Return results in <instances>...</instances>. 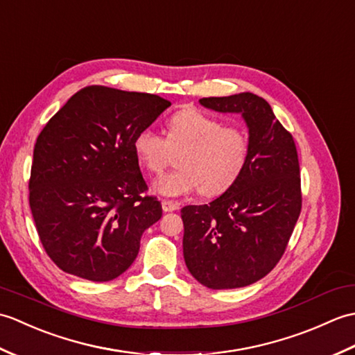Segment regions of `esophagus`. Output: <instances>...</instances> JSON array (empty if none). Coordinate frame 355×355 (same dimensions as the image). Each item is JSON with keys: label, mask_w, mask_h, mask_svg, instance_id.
I'll use <instances>...</instances> for the list:
<instances>
[{"label": "esophagus", "mask_w": 355, "mask_h": 355, "mask_svg": "<svg viewBox=\"0 0 355 355\" xmlns=\"http://www.w3.org/2000/svg\"><path fill=\"white\" fill-rule=\"evenodd\" d=\"M162 209L165 212H171V211H176L179 209V203L178 202H173V200H162Z\"/></svg>", "instance_id": "obj_1"}]
</instances>
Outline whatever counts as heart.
<instances>
[{
	"label": "heart",
	"instance_id": "heart-1",
	"mask_svg": "<svg viewBox=\"0 0 355 355\" xmlns=\"http://www.w3.org/2000/svg\"><path fill=\"white\" fill-rule=\"evenodd\" d=\"M132 147L141 167L150 173H161L173 152H182L178 159L180 168L153 182V191L168 198L194 191L223 194L237 182L249 159L246 133L194 107L170 118L167 139L152 128H143L133 137Z\"/></svg>",
	"mask_w": 355,
	"mask_h": 355
}]
</instances>
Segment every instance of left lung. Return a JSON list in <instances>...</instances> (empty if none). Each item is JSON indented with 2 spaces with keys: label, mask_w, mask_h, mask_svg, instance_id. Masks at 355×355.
Returning <instances> with one entry per match:
<instances>
[{
  "label": "left lung",
  "mask_w": 355,
  "mask_h": 355,
  "mask_svg": "<svg viewBox=\"0 0 355 355\" xmlns=\"http://www.w3.org/2000/svg\"><path fill=\"white\" fill-rule=\"evenodd\" d=\"M199 103L241 115L249 132V159L220 198L180 211L185 264L208 288L246 287L277 266L301 214L296 146L270 105L255 94L208 97Z\"/></svg>",
  "instance_id": "1"
}]
</instances>
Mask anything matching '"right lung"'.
<instances>
[{"label": "right lung", "instance_id": "add662e5", "mask_svg": "<svg viewBox=\"0 0 355 355\" xmlns=\"http://www.w3.org/2000/svg\"><path fill=\"white\" fill-rule=\"evenodd\" d=\"M168 100L92 85L45 124L33 150L30 209L46 254L74 277L106 282L135 261L141 235L162 216L133 153Z\"/></svg>", "mask_w": 355, "mask_h": 355}]
</instances>
